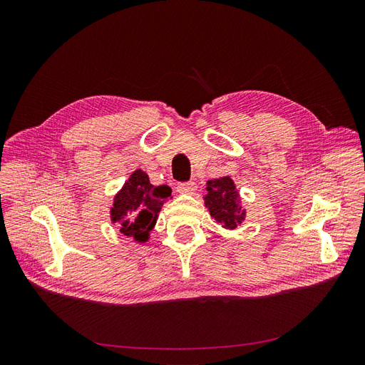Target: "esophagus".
Masks as SVG:
<instances>
[{
	"mask_svg": "<svg viewBox=\"0 0 365 365\" xmlns=\"http://www.w3.org/2000/svg\"><path fill=\"white\" fill-rule=\"evenodd\" d=\"M176 190L182 195H193L196 192V184H195V181L180 182L178 185H176Z\"/></svg>",
	"mask_w": 365,
	"mask_h": 365,
	"instance_id": "obj_1",
	"label": "esophagus"
}]
</instances>
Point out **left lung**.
Wrapping results in <instances>:
<instances>
[{"label":"left lung","mask_w":365,"mask_h":365,"mask_svg":"<svg viewBox=\"0 0 365 365\" xmlns=\"http://www.w3.org/2000/svg\"><path fill=\"white\" fill-rule=\"evenodd\" d=\"M204 201L212 217L227 230L237 228L245 219V210L240 205L239 192L230 176L207 181Z\"/></svg>","instance_id":"left-lung-1"}]
</instances>
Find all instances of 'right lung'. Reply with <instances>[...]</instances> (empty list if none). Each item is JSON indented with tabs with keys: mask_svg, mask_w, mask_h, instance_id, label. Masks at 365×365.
Returning <instances> with one entry per match:
<instances>
[{
	"mask_svg": "<svg viewBox=\"0 0 365 365\" xmlns=\"http://www.w3.org/2000/svg\"><path fill=\"white\" fill-rule=\"evenodd\" d=\"M169 189L168 185H152L145 172L135 170L114 197L111 220L118 224L125 236L143 244L157 224L165 197L170 196Z\"/></svg>",
	"mask_w": 365,
	"mask_h": 365,
	"instance_id": "right-lung-1",
	"label": "right lung"
}]
</instances>
